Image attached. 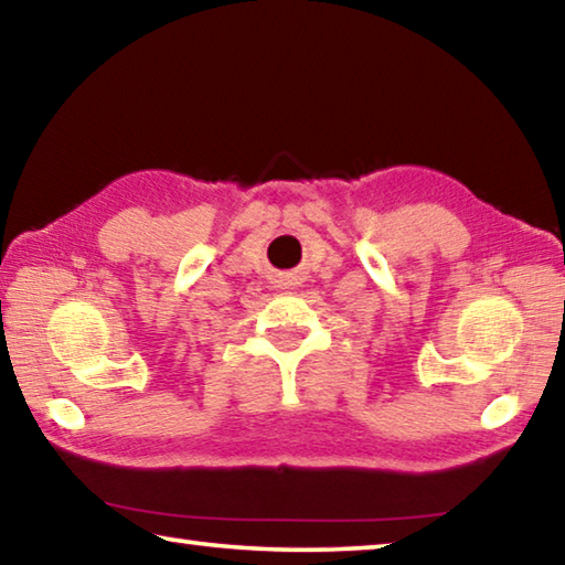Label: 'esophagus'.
<instances>
[{
	"label": "esophagus",
	"mask_w": 565,
	"mask_h": 565,
	"mask_svg": "<svg viewBox=\"0 0 565 565\" xmlns=\"http://www.w3.org/2000/svg\"><path fill=\"white\" fill-rule=\"evenodd\" d=\"M284 289H286V284H284Z\"/></svg>",
	"instance_id": "esophagus-1"
}]
</instances>
